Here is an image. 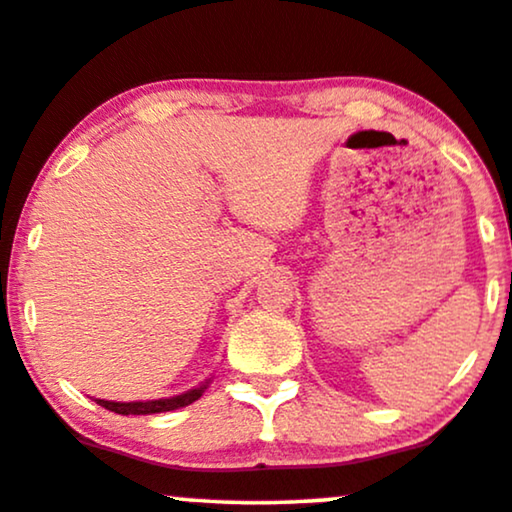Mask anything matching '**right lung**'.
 Wrapping results in <instances>:
<instances>
[{
    "mask_svg": "<svg viewBox=\"0 0 512 512\" xmlns=\"http://www.w3.org/2000/svg\"><path fill=\"white\" fill-rule=\"evenodd\" d=\"M210 384V379L203 381L196 388H189V391L180 393V395H173V398H159V400H135V403H117V400H100L95 398V403L100 407H105L109 412H117V414H159V412H173V410H180V407H187L192 405L194 400H199L203 391H206Z\"/></svg>",
    "mask_w": 512,
    "mask_h": 512,
    "instance_id": "add662e5",
    "label": "right lung"
}]
</instances>
